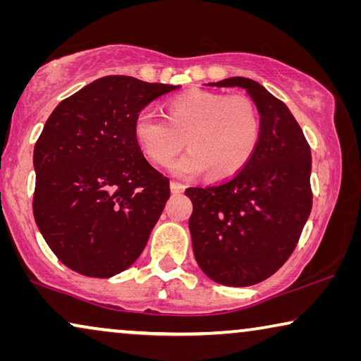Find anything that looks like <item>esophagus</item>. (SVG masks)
<instances>
[{"mask_svg": "<svg viewBox=\"0 0 361 361\" xmlns=\"http://www.w3.org/2000/svg\"><path fill=\"white\" fill-rule=\"evenodd\" d=\"M184 189H185V185L180 184V182H176V180L171 182V192H172V194H182Z\"/></svg>", "mask_w": 361, "mask_h": 361, "instance_id": "34e87169", "label": "esophagus"}]
</instances>
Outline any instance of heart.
<instances>
[{"label":"heart","mask_w":361,"mask_h":361,"mask_svg":"<svg viewBox=\"0 0 361 361\" xmlns=\"http://www.w3.org/2000/svg\"><path fill=\"white\" fill-rule=\"evenodd\" d=\"M140 149L157 166H167L182 147L189 152L172 166L177 176L205 171L210 179H230L253 157L261 140L258 108L246 97L189 90L166 103V118L140 111L133 121Z\"/></svg>","instance_id":"b5f03b06"}]
</instances>
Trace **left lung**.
<instances>
[{"mask_svg": "<svg viewBox=\"0 0 361 361\" xmlns=\"http://www.w3.org/2000/svg\"><path fill=\"white\" fill-rule=\"evenodd\" d=\"M209 85L245 88L261 116L259 145L238 174L185 190L200 269L215 283L245 288L273 276L298 245L312 209V156L293 113L261 83L230 77Z\"/></svg>", "mask_w": 361, "mask_h": 361, "instance_id": "1", "label": "left lung"}]
</instances>
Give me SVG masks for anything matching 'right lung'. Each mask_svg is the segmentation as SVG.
<instances>
[{
    "instance_id": "right-lung-1",
    "label": "right lung",
    "mask_w": 361,
    "mask_h": 361,
    "mask_svg": "<svg viewBox=\"0 0 361 361\" xmlns=\"http://www.w3.org/2000/svg\"><path fill=\"white\" fill-rule=\"evenodd\" d=\"M176 88L106 75L47 118L34 146L32 212L49 248L75 273L111 278L145 250L171 190L137 147L133 121Z\"/></svg>"
}]
</instances>
